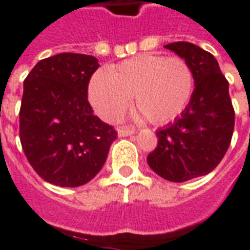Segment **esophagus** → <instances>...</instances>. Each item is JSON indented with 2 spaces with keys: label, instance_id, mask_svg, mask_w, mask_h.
I'll list each match as a JSON object with an SVG mask.
<instances>
[{
  "label": "esophagus",
  "instance_id": "34e87169",
  "mask_svg": "<svg viewBox=\"0 0 250 250\" xmlns=\"http://www.w3.org/2000/svg\"><path fill=\"white\" fill-rule=\"evenodd\" d=\"M132 134H135V130L132 127H119L118 128V135L120 138H125V136H130Z\"/></svg>",
  "mask_w": 250,
  "mask_h": 250
}]
</instances>
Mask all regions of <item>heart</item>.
Instances as JSON below:
<instances>
[{
    "mask_svg": "<svg viewBox=\"0 0 250 250\" xmlns=\"http://www.w3.org/2000/svg\"><path fill=\"white\" fill-rule=\"evenodd\" d=\"M193 92V69L184 59L141 55L115 66L107 77L96 75L88 98L99 116L108 122L119 120L134 96L139 118L166 123L186 108Z\"/></svg>",
    "mask_w": 250,
    "mask_h": 250,
    "instance_id": "1",
    "label": "heart"
}]
</instances>
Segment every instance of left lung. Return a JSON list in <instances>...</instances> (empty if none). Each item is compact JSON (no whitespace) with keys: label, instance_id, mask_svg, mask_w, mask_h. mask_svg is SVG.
<instances>
[{"label":"left lung","instance_id":"8db88e82","mask_svg":"<svg viewBox=\"0 0 250 250\" xmlns=\"http://www.w3.org/2000/svg\"><path fill=\"white\" fill-rule=\"evenodd\" d=\"M191 66L194 92L181 116L157 131L158 146L147 163L170 182H186L213 171L228 151L234 128L229 83L215 57L191 42L165 45Z\"/></svg>","mask_w":250,"mask_h":250}]
</instances>
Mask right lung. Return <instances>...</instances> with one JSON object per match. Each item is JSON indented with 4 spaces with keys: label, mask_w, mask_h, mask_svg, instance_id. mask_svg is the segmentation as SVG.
Here are the masks:
<instances>
[{
    "label": "right lung",
    "mask_w": 250,
    "mask_h": 250,
    "mask_svg": "<svg viewBox=\"0 0 250 250\" xmlns=\"http://www.w3.org/2000/svg\"><path fill=\"white\" fill-rule=\"evenodd\" d=\"M98 59L59 53L40 60L24 82L20 139L41 178L77 188L102 170L116 139L112 125L93 115L88 83Z\"/></svg>",
    "instance_id": "right-lung-1"
}]
</instances>
